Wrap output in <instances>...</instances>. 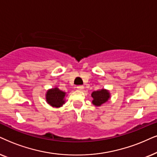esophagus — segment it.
<instances>
[{
	"label": "esophagus",
	"mask_w": 157,
	"mask_h": 157,
	"mask_svg": "<svg viewBox=\"0 0 157 157\" xmlns=\"http://www.w3.org/2000/svg\"><path fill=\"white\" fill-rule=\"evenodd\" d=\"M77 89L79 90H82L84 89V87L82 85H78V86H77Z\"/></svg>",
	"instance_id": "esophagus-1"
}]
</instances>
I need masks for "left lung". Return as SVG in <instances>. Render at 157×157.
<instances>
[{
    "instance_id": "1",
    "label": "left lung",
    "mask_w": 157,
    "mask_h": 157,
    "mask_svg": "<svg viewBox=\"0 0 157 157\" xmlns=\"http://www.w3.org/2000/svg\"><path fill=\"white\" fill-rule=\"evenodd\" d=\"M91 96L93 98L92 101L93 104L97 106H101V104H104L105 102H106L110 97L109 91L104 90V89L101 90L94 91V92L92 93Z\"/></svg>"
}]
</instances>
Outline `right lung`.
<instances>
[{"label": "right lung", "mask_w": 157, "mask_h": 157, "mask_svg": "<svg viewBox=\"0 0 157 157\" xmlns=\"http://www.w3.org/2000/svg\"><path fill=\"white\" fill-rule=\"evenodd\" d=\"M65 93L56 88L49 90L46 93V101L48 104L55 107H60L64 103Z\"/></svg>", "instance_id": "right-lung-1"}]
</instances>
